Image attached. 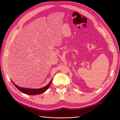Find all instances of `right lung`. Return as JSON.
<instances>
[{
    "mask_svg": "<svg viewBox=\"0 0 120 120\" xmlns=\"http://www.w3.org/2000/svg\"><path fill=\"white\" fill-rule=\"evenodd\" d=\"M52 80L50 81L49 83L48 84V85L45 86V87H43V88H41V89H27V88H21V87H19V86H17V85H15V84H14V85L15 86H16L17 89H18L20 91H21L22 92L24 93L25 94H29V95H37V94H41L43 92H44L45 91H46L50 86L51 85V83H52Z\"/></svg>",
    "mask_w": 120,
    "mask_h": 120,
    "instance_id": "1",
    "label": "right lung"
}]
</instances>
